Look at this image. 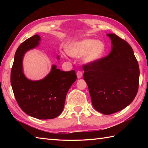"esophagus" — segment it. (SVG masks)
I'll list each match as a JSON object with an SVG mask.
<instances>
[{
  "label": "esophagus",
  "instance_id": "esophagus-1",
  "mask_svg": "<svg viewBox=\"0 0 148 148\" xmlns=\"http://www.w3.org/2000/svg\"><path fill=\"white\" fill-rule=\"evenodd\" d=\"M76 75H77V78L79 79V78H82V76H83V72L80 71H78L76 72Z\"/></svg>",
  "mask_w": 148,
  "mask_h": 148
}]
</instances>
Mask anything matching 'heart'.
Wrapping results in <instances>:
<instances>
[{
    "mask_svg": "<svg viewBox=\"0 0 148 148\" xmlns=\"http://www.w3.org/2000/svg\"><path fill=\"white\" fill-rule=\"evenodd\" d=\"M66 52L74 57L84 55V61L87 63H94L102 58L106 53V46L103 41L93 38H86L67 45Z\"/></svg>",
    "mask_w": 148,
    "mask_h": 148,
    "instance_id": "heart-1",
    "label": "heart"
}]
</instances>
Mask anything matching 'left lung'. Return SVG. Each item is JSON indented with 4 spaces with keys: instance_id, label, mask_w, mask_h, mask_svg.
<instances>
[{
    "instance_id": "left-lung-1",
    "label": "left lung",
    "mask_w": 148,
    "mask_h": 148,
    "mask_svg": "<svg viewBox=\"0 0 148 148\" xmlns=\"http://www.w3.org/2000/svg\"><path fill=\"white\" fill-rule=\"evenodd\" d=\"M112 42L108 56L83 66L92 104L110 115L124 109L137 94L140 70L131 46L115 34H107Z\"/></svg>"
}]
</instances>
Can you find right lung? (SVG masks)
<instances>
[{
    "mask_svg": "<svg viewBox=\"0 0 148 148\" xmlns=\"http://www.w3.org/2000/svg\"><path fill=\"white\" fill-rule=\"evenodd\" d=\"M40 40L38 34L34 35L17 49L11 71V85L17 104L25 113L40 119H53L62 113L67 92L77 76L74 70L62 71L53 64L44 78L37 81L27 78L23 73V57L27 51L38 46Z\"/></svg>",
    "mask_w": 148,
    "mask_h": 148,
    "instance_id": "right-lung-1",
    "label": "right lung"
}]
</instances>
